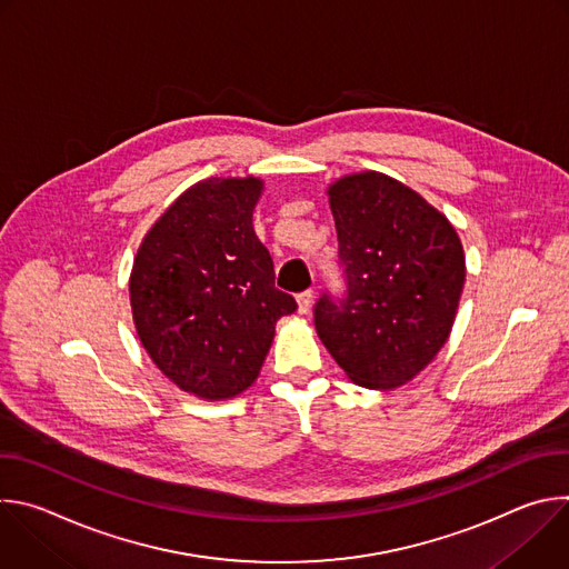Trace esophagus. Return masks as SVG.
<instances>
[{
  "instance_id": "esophagus-1",
  "label": "esophagus",
  "mask_w": 569,
  "mask_h": 569,
  "mask_svg": "<svg viewBox=\"0 0 569 569\" xmlns=\"http://www.w3.org/2000/svg\"><path fill=\"white\" fill-rule=\"evenodd\" d=\"M312 299H315V292H312V290L299 292V295H297V310H299L301 315H306V312L310 310V306H312Z\"/></svg>"
}]
</instances>
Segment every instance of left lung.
<instances>
[{"label": "left lung", "instance_id": "1", "mask_svg": "<svg viewBox=\"0 0 569 569\" xmlns=\"http://www.w3.org/2000/svg\"><path fill=\"white\" fill-rule=\"evenodd\" d=\"M327 196L347 297L317 301V336L356 385L400 387L448 342L466 281L461 240L423 196L378 171L345 176Z\"/></svg>", "mask_w": 569, "mask_h": 569}]
</instances>
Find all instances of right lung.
<instances>
[{
  "mask_svg": "<svg viewBox=\"0 0 569 569\" xmlns=\"http://www.w3.org/2000/svg\"><path fill=\"white\" fill-rule=\"evenodd\" d=\"M263 180L209 178L189 187L143 236L130 272L137 336L173 385L227 400L261 373L283 315L270 252L252 213Z\"/></svg>",
  "mask_w": 569,
  "mask_h": 569,
  "instance_id": "right-lung-1",
  "label": "right lung"
}]
</instances>
